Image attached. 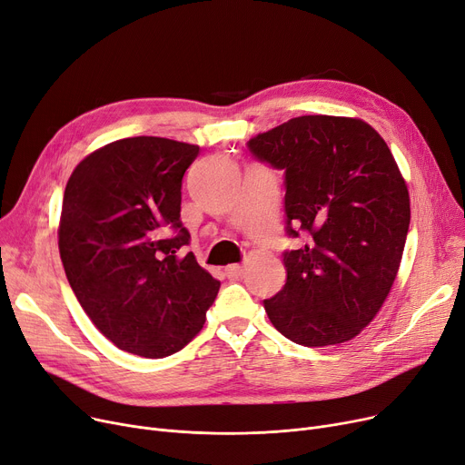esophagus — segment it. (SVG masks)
<instances>
[{"label": "esophagus", "instance_id": "esophagus-1", "mask_svg": "<svg viewBox=\"0 0 465 465\" xmlns=\"http://www.w3.org/2000/svg\"><path fill=\"white\" fill-rule=\"evenodd\" d=\"M226 277L228 279H237L239 275H241V272H243V266H239V264H232V266H226Z\"/></svg>", "mask_w": 465, "mask_h": 465}]
</instances>
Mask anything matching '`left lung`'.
Segmentation results:
<instances>
[{
    "instance_id": "obj_1",
    "label": "left lung",
    "mask_w": 465,
    "mask_h": 465,
    "mask_svg": "<svg viewBox=\"0 0 465 465\" xmlns=\"http://www.w3.org/2000/svg\"><path fill=\"white\" fill-rule=\"evenodd\" d=\"M285 174V232L306 245L282 252L287 281L264 300L294 344L355 338L390 294L411 224V199L383 138L361 119L300 115L247 143Z\"/></svg>"
}]
</instances>
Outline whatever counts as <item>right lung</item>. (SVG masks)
<instances>
[{
	"instance_id": "obj_1",
	"label": "right lung",
	"mask_w": 465,
	"mask_h": 465,
	"mask_svg": "<svg viewBox=\"0 0 465 465\" xmlns=\"http://www.w3.org/2000/svg\"><path fill=\"white\" fill-rule=\"evenodd\" d=\"M199 146L121 138L87 155L64 190L58 251L94 327L129 353L161 359L203 329L220 281L197 264L180 220Z\"/></svg>"
}]
</instances>
